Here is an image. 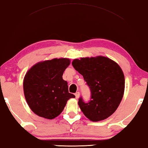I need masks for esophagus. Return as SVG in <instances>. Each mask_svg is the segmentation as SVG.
Masks as SVG:
<instances>
[{
	"label": "esophagus",
	"mask_w": 148,
	"mask_h": 148,
	"mask_svg": "<svg viewBox=\"0 0 148 148\" xmlns=\"http://www.w3.org/2000/svg\"><path fill=\"white\" fill-rule=\"evenodd\" d=\"M75 96H76V98H79V96H80V93L78 92H76V93H75Z\"/></svg>",
	"instance_id": "34e87169"
}]
</instances>
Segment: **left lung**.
I'll return each instance as SVG.
<instances>
[{
  "label": "left lung",
  "instance_id": "8db88e82",
  "mask_svg": "<svg viewBox=\"0 0 148 148\" xmlns=\"http://www.w3.org/2000/svg\"><path fill=\"white\" fill-rule=\"evenodd\" d=\"M72 65L91 91L89 102H84L82 97L78 100L82 112L93 121L108 118L116 111L124 95L125 78L120 67L102 56L74 59Z\"/></svg>",
  "mask_w": 148,
  "mask_h": 148
}]
</instances>
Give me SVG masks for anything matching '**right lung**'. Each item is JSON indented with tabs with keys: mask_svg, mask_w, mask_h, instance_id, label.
<instances>
[{
	"mask_svg": "<svg viewBox=\"0 0 148 148\" xmlns=\"http://www.w3.org/2000/svg\"><path fill=\"white\" fill-rule=\"evenodd\" d=\"M70 61L66 58L37 63L28 71L24 78V96L33 113L52 119L61 114L70 98L67 81L62 76Z\"/></svg>",
	"mask_w": 148,
	"mask_h": 148,
	"instance_id": "add662e5",
	"label": "right lung"
}]
</instances>
